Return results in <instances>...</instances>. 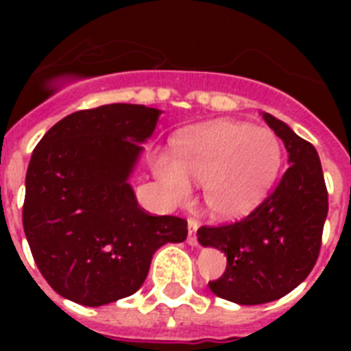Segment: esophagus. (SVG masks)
<instances>
[{
	"label": "esophagus",
	"instance_id": "34e87169",
	"mask_svg": "<svg viewBox=\"0 0 351 351\" xmlns=\"http://www.w3.org/2000/svg\"><path fill=\"white\" fill-rule=\"evenodd\" d=\"M187 226H189V237H187V242L191 245H197L198 244V239H197V230H198V220L195 219H189L187 220Z\"/></svg>",
	"mask_w": 351,
	"mask_h": 351
}]
</instances>
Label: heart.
I'll list each match as a JSON object with an SVG mask.
<instances>
[{
  "instance_id": "heart-1",
  "label": "heart",
  "mask_w": 351,
  "mask_h": 351,
  "mask_svg": "<svg viewBox=\"0 0 351 351\" xmlns=\"http://www.w3.org/2000/svg\"><path fill=\"white\" fill-rule=\"evenodd\" d=\"M282 164L280 138L266 127L215 120L184 132L175 143V158L158 153L153 171L173 202L202 184L209 211L237 219L258 206L277 180Z\"/></svg>"
}]
</instances>
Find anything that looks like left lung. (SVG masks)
Instances as JSON below:
<instances>
[{"instance_id": "left-lung-1", "label": "left lung", "mask_w": 351, "mask_h": 351, "mask_svg": "<svg viewBox=\"0 0 351 351\" xmlns=\"http://www.w3.org/2000/svg\"><path fill=\"white\" fill-rule=\"evenodd\" d=\"M284 142L289 167L277 187L242 220L202 226L198 242L224 251L228 266L209 282L217 297L264 304L288 295L313 269L328 215V191L315 147L284 121L262 112Z\"/></svg>"}]
</instances>
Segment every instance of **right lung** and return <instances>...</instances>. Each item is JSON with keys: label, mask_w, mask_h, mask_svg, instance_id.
<instances>
[{"label": "right lung", "mask_w": 351, "mask_h": 351, "mask_svg": "<svg viewBox=\"0 0 351 351\" xmlns=\"http://www.w3.org/2000/svg\"><path fill=\"white\" fill-rule=\"evenodd\" d=\"M158 109L111 104L69 114L36 145L25 178L23 230L56 293L104 306L140 289L154 251L184 242L187 222L138 206L129 176Z\"/></svg>", "instance_id": "obj_1"}]
</instances>
